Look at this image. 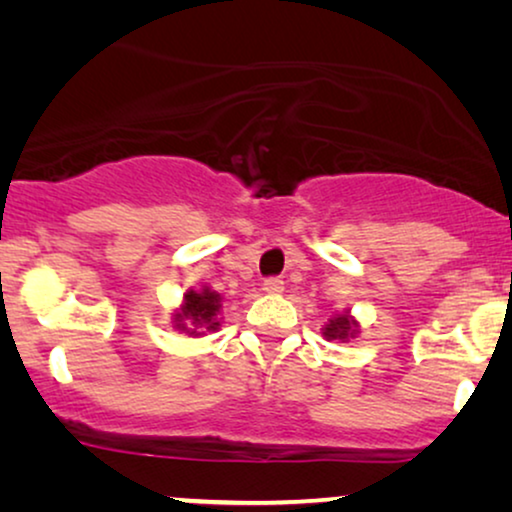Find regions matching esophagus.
<instances>
[{"label":"esophagus","mask_w":512,"mask_h":512,"mask_svg":"<svg viewBox=\"0 0 512 512\" xmlns=\"http://www.w3.org/2000/svg\"><path fill=\"white\" fill-rule=\"evenodd\" d=\"M263 291L272 293V296H277V293L284 291V279L282 277H268L263 282Z\"/></svg>","instance_id":"1"}]
</instances>
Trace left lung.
<instances>
[{"label": "left lung", "mask_w": 512, "mask_h": 512, "mask_svg": "<svg viewBox=\"0 0 512 512\" xmlns=\"http://www.w3.org/2000/svg\"><path fill=\"white\" fill-rule=\"evenodd\" d=\"M356 324L349 319V314H340V317H333L324 328V335L328 340H347L349 335H354Z\"/></svg>", "instance_id": "left-lung-1"}]
</instances>
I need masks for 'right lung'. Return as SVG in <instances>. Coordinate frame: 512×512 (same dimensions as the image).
<instances>
[{
    "instance_id": "1",
    "label": "right lung",
    "mask_w": 512,
    "mask_h": 512,
    "mask_svg": "<svg viewBox=\"0 0 512 512\" xmlns=\"http://www.w3.org/2000/svg\"><path fill=\"white\" fill-rule=\"evenodd\" d=\"M221 298L219 293L209 291V289H202L200 293L195 291H188L184 296V307H181L179 314H174V321H177V328L184 331L186 324L188 326H205L207 331H214L216 326H219V321H216V312H219V305ZM191 335H200L195 328L188 331Z\"/></svg>"
}]
</instances>
